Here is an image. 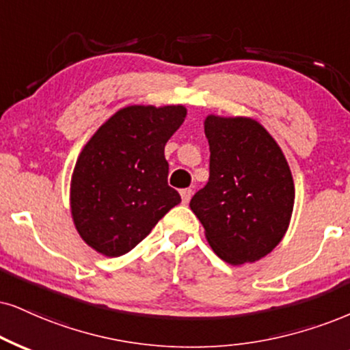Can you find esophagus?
Segmentation results:
<instances>
[{
    "mask_svg": "<svg viewBox=\"0 0 350 350\" xmlns=\"http://www.w3.org/2000/svg\"><path fill=\"white\" fill-rule=\"evenodd\" d=\"M191 195H193V191L189 188H185V189H182V191H180V196H182L183 204H188L189 200H191Z\"/></svg>",
    "mask_w": 350,
    "mask_h": 350,
    "instance_id": "1",
    "label": "esophagus"
}]
</instances>
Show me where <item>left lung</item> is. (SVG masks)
<instances>
[{
	"label": "left lung",
	"instance_id": "1",
	"mask_svg": "<svg viewBox=\"0 0 350 350\" xmlns=\"http://www.w3.org/2000/svg\"><path fill=\"white\" fill-rule=\"evenodd\" d=\"M209 182L189 201L211 248L226 262H254L280 243L295 187L286 155L248 116L208 115Z\"/></svg>",
	"mask_w": 350,
	"mask_h": 350
}]
</instances>
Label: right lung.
I'll return each mask as SVG.
<instances>
[{
	"label": "right lung",
	"instance_id": "1",
	"mask_svg": "<svg viewBox=\"0 0 350 350\" xmlns=\"http://www.w3.org/2000/svg\"><path fill=\"white\" fill-rule=\"evenodd\" d=\"M185 118L183 105H129L85 142L71 175L70 206L77 234L97 253L131 252L182 201L167 183L163 149Z\"/></svg>",
	"mask_w": 350,
	"mask_h": 350
}]
</instances>
